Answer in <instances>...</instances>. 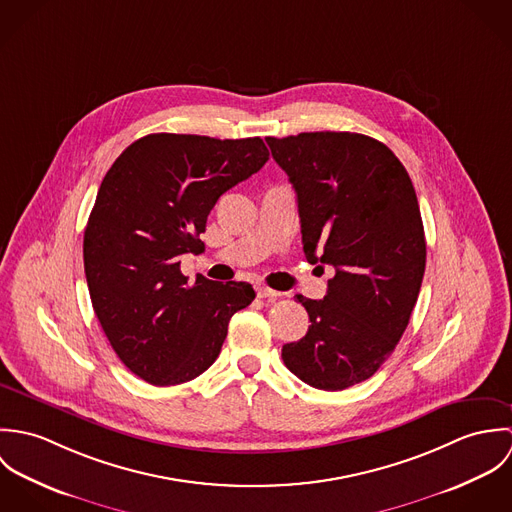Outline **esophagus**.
I'll list each match as a JSON object with an SVG mask.
<instances>
[{"label":"esophagus","instance_id":"34e87169","mask_svg":"<svg viewBox=\"0 0 512 512\" xmlns=\"http://www.w3.org/2000/svg\"><path fill=\"white\" fill-rule=\"evenodd\" d=\"M256 295L258 297H280L282 293L276 292V290H272L268 286H256Z\"/></svg>","mask_w":512,"mask_h":512}]
</instances>
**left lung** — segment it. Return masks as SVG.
Wrapping results in <instances>:
<instances>
[{"instance_id":"left-lung-1","label":"left lung","mask_w":512,"mask_h":512,"mask_svg":"<svg viewBox=\"0 0 512 512\" xmlns=\"http://www.w3.org/2000/svg\"><path fill=\"white\" fill-rule=\"evenodd\" d=\"M266 142L295 189L307 262L335 268L323 299L297 295L311 325L282 359L313 388L345 390L392 355L418 301L426 270L418 197L400 159L363 134Z\"/></svg>"}]
</instances>
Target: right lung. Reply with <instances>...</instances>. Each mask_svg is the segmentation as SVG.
<instances>
[{"label":"right lung","mask_w":512,"mask_h":512,"mask_svg":"<svg viewBox=\"0 0 512 512\" xmlns=\"http://www.w3.org/2000/svg\"><path fill=\"white\" fill-rule=\"evenodd\" d=\"M260 138L149 134L126 147L84 230L94 313L120 361L155 386L197 378L219 357L230 317L252 303L246 282L181 274L222 193L268 161Z\"/></svg>","instance_id":"add662e5"}]
</instances>
